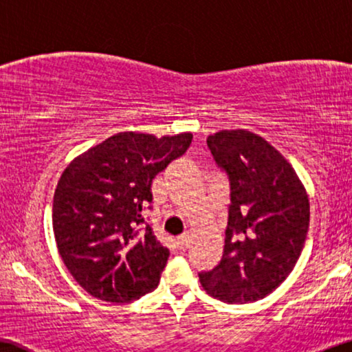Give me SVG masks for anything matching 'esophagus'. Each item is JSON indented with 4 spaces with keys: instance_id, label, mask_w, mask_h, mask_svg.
Here are the masks:
<instances>
[{
    "instance_id": "obj_1",
    "label": "esophagus",
    "mask_w": 352,
    "mask_h": 352,
    "mask_svg": "<svg viewBox=\"0 0 352 352\" xmlns=\"http://www.w3.org/2000/svg\"><path fill=\"white\" fill-rule=\"evenodd\" d=\"M177 242H178V245H180V248H186V246H188V242H190V234H188V232L182 234L180 237L177 239Z\"/></svg>"
}]
</instances>
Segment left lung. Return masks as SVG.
I'll return each mask as SVG.
<instances>
[{
  "label": "left lung",
  "instance_id": "left-lung-1",
  "mask_svg": "<svg viewBox=\"0 0 352 352\" xmlns=\"http://www.w3.org/2000/svg\"><path fill=\"white\" fill-rule=\"evenodd\" d=\"M207 145L228 175L230 204L223 258L199 280L226 303L261 300L300 258L310 224L307 191L285 156L258 134L219 131Z\"/></svg>",
  "mask_w": 352,
  "mask_h": 352
}]
</instances>
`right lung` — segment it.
<instances>
[{
	"mask_svg": "<svg viewBox=\"0 0 352 352\" xmlns=\"http://www.w3.org/2000/svg\"><path fill=\"white\" fill-rule=\"evenodd\" d=\"M191 133H118L78 156L58 182L52 223L66 269L104 302L138 300L158 286L169 258L144 219L151 183L190 148Z\"/></svg>",
	"mask_w": 352,
	"mask_h": 352,
	"instance_id": "obj_1",
	"label": "right lung"
}]
</instances>
